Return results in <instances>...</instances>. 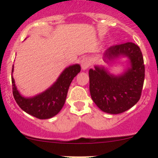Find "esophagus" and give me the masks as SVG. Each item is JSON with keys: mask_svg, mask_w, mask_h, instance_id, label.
<instances>
[{"mask_svg": "<svg viewBox=\"0 0 158 158\" xmlns=\"http://www.w3.org/2000/svg\"><path fill=\"white\" fill-rule=\"evenodd\" d=\"M91 65V61L89 57H83L81 60V66H82V69L83 70L87 69Z\"/></svg>", "mask_w": 158, "mask_h": 158, "instance_id": "esophagus-1", "label": "esophagus"}]
</instances>
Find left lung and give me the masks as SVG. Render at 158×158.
Here are the masks:
<instances>
[{
  "label": "left lung",
  "instance_id": "obj_1",
  "mask_svg": "<svg viewBox=\"0 0 158 158\" xmlns=\"http://www.w3.org/2000/svg\"><path fill=\"white\" fill-rule=\"evenodd\" d=\"M120 56H128L131 66L122 76H111L98 66L89 72L92 99L109 114H119L133 107L141 98L144 85L145 69L140 47L131 42L113 45L105 52L104 60H112Z\"/></svg>",
  "mask_w": 158,
  "mask_h": 158
}]
</instances>
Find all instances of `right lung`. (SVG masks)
Returning <instances> with one entry per match:
<instances>
[{"mask_svg":"<svg viewBox=\"0 0 158 158\" xmlns=\"http://www.w3.org/2000/svg\"><path fill=\"white\" fill-rule=\"evenodd\" d=\"M14 66L12 68V73ZM79 64L70 66L62 73L56 82L43 93L33 97L24 98L17 91L13 76V95L20 108L25 112L39 119H48L58 114L65 104L68 89L75 76L80 72Z\"/></svg>","mask_w":158,"mask_h":158,"instance_id":"add662e5","label":"right lung"}]
</instances>
